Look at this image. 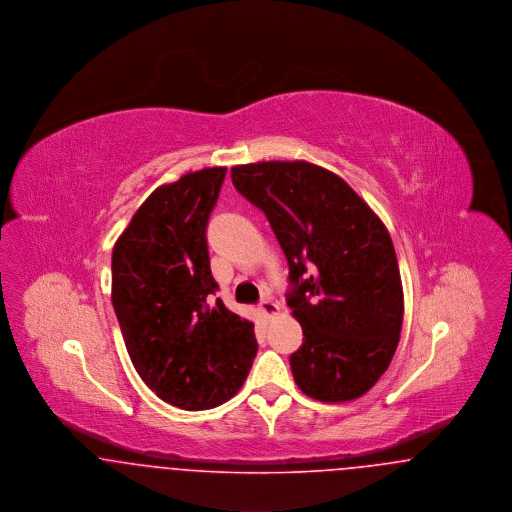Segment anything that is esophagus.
<instances>
[{"label": "esophagus", "mask_w": 512, "mask_h": 512, "mask_svg": "<svg viewBox=\"0 0 512 512\" xmlns=\"http://www.w3.org/2000/svg\"><path fill=\"white\" fill-rule=\"evenodd\" d=\"M259 309H261V313H263L267 318L274 317V315L280 311L278 303H274V301H272V299H268V297L259 303Z\"/></svg>", "instance_id": "obj_1"}]
</instances>
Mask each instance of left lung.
Listing matches in <instances>:
<instances>
[{
    "label": "left lung",
    "mask_w": 512,
    "mask_h": 512,
    "mask_svg": "<svg viewBox=\"0 0 512 512\" xmlns=\"http://www.w3.org/2000/svg\"><path fill=\"white\" fill-rule=\"evenodd\" d=\"M230 174L288 259L286 301L303 328L290 357L295 384L326 403L361 397L388 370L403 324L390 232L338 174L307 161L238 165Z\"/></svg>",
    "instance_id": "obj_1"
}]
</instances>
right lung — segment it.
<instances>
[{
	"label": "right lung",
	"instance_id": "right-lung-1",
	"mask_svg": "<svg viewBox=\"0 0 512 512\" xmlns=\"http://www.w3.org/2000/svg\"><path fill=\"white\" fill-rule=\"evenodd\" d=\"M226 169L188 172L147 197L113 249L111 299L132 365L184 411L236 395L257 355L253 322L217 297L207 224Z\"/></svg>",
	"mask_w": 512,
	"mask_h": 512
}]
</instances>
